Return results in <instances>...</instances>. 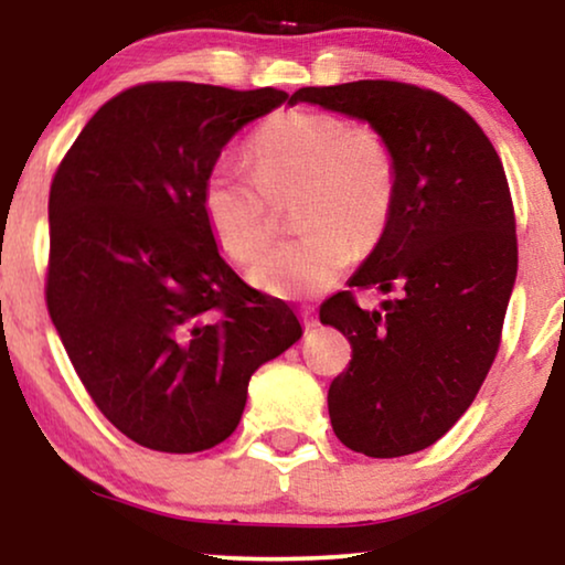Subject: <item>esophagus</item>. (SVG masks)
<instances>
[{"label":"esophagus","instance_id":"34e87169","mask_svg":"<svg viewBox=\"0 0 565 565\" xmlns=\"http://www.w3.org/2000/svg\"><path fill=\"white\" fill-rule=\"evenodd\" d=\"M300 319H303L306 329H313L316 323H319V316H316L313 308H303V311H300Z\"/></svg>","mask_w":565,"mask_h":565}]
</instances>
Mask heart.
I'll return each instance as SVG.
<instances>
[{
  "instance_id": "heart-1",
  "label": "heart",
  "mask_w": 565,
  "mask_h": 565,
  "mask_svg": "<svg viewBox=\"0 0 565 565\" xmlns=\"http://www.w3.org/2000/svg\"><path fill=\"white\" fill-rule=\"evenodd\" d=\"M252 174L213 164L200 188L211 234L249 265L274 233L275 204L298 194L303 232L263 255L252 280L275 296L331 288L358 249H373L398 200V159L383 130L327 110H282L249 141Z\"/></svg>"
}]
</instances>
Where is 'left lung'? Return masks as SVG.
I'll return each mask as SVG.
<instances>
[{
  "mask_svg": "<svg viewBox=\"0 0 565 565\" xmlns=\"http://www.w3.org/2000/svg\"><path fill=\"white\" fill-rule=\"evenodd\" d=\"M313 103L383 130L398 159V200L350 288L321 321L352 344L329 385L334 435L367 458L435 445L473 404L501 344L516 277L514 205L483 128L439 92L391 79L300 87ZM396 289L365 312L354 289Z\"/></svg>",
  "mask_w": 565,
  "mask_h": 565,
  "instance_id": "obj_1",
  "label": "left lung"
}]
</instances>
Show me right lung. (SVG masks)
Here are the masks:
<instances>
[{
	"label": "right lung",
	"mask_w": 565,
	"mask_h": 565,
	"mask_svg": "<svg viewBox=\"0 0 565 565\" xmlns=\"http://www.w3.org/2000/svg\"><path fill=\"white\" fill-rule=\"evenodd\" d=\"M285 99L136 84L92 115L53 174L45 306L105 419L149 450L223 443L254 370L300 339L292 308L223 262L200 207L223 146Z\"/></svg>",
	"instance_id": "obj_1"
}]
</instances>
